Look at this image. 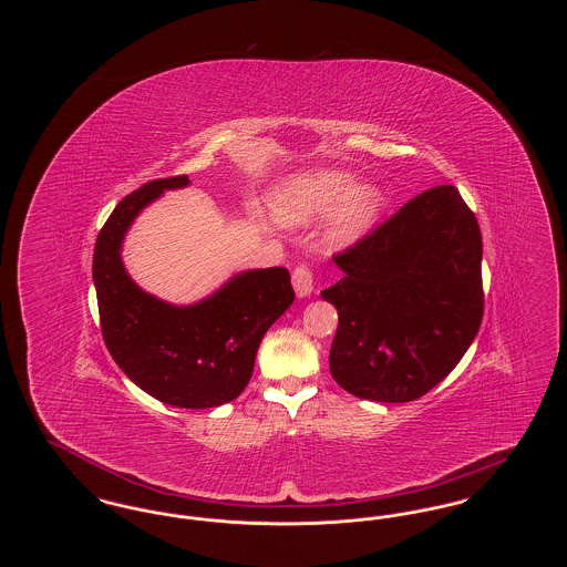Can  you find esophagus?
I'll return each mask as SVG.
<instances>
[{
    "label": "esophagus",
    "instance_id": "34e87169",
    "mask_svg": "<svg viewBox=\"0 0 567 567\" xmlns=\"http://www.w3.org/2000/svg\"><path fill=\"white\" fill-rule=\"evenodd\" d=\"M293 289H296L297 297H308L315 289V276L306 264H299L293 270Z\"/></svg>",
    "mask_w": 567,
    "mask_h": 567
}]
</instances>
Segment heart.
Listing matches in <instances>:
<instances>
[{
    "label": "heart",
    "mask_w": 567,
    "mask_h": 567,
    "mask_svg": "<svg viewBox=\"0 0 567 567\" xmlns=\"http://www.w3.org/2000/svg\"><path fill=\"white\" fill-rule=\"evenodd\" d=\"M382 208L384 193L380 187L354 185V176L342 169L303 172L271 195V215L287 227H299L331 213L324 240L333 248L361 240L374 227Z\"/></svg>",
    "instance_id": "obj_1"
}]
</instances>
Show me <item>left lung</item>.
I'll return each instance as SVG.
<instances>
[{
    "label": "left lung",
    "instance_id": "left-lung-1",
    "mask_svg": "<svg viewBox=\"0 0 567 567\" xmlns=\"http://www.w3.org/2000/svg\"><path fill=\"white\" fill-rule=\"evenodd\" d=\"M321 291L338 310L333 380L372 402H412L453 372L485 310L483 238L453 185L425 190L344 252Z\"/></svg>",
    "mask_w": 567,
    "mask_h": 567
}]
</instances>
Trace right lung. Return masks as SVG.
Segmentation results:
<instances>
[{"mask_svg":"<svg viewBox=\"0 0 567 567\" xmlns=\"http://www.w3.org/2000/svg\"><path fill=\"white\" fill-rule=\"evenodd\" d=\"M187 185V176L162 178L118 202L95 243L93 282L102 336L116 365L163 404L202 410L243 393L261 338L293 303L296 291L285 268L236 274L190 306L142 291L123 266V238L163 190Z\"/></svg>","mask_w":567,"mask_h":567,"instance_id":"right-lung-1","label":"right lung"}]
</instances>
